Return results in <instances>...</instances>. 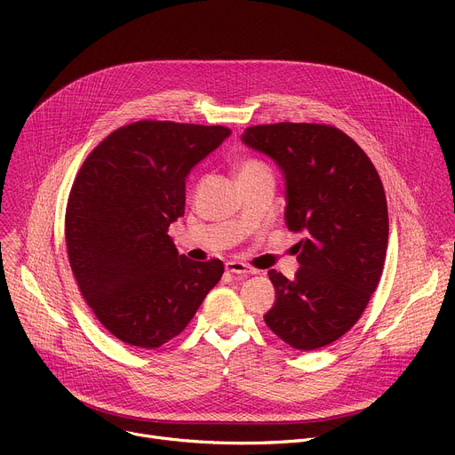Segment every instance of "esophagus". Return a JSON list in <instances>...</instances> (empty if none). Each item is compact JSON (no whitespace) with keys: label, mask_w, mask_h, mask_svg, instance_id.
I'll return each mask as SVG.
<instances>
[{"label":"esophagus","mask_w":455,"mask_h":455,"mask_svg":"<svg viewBox=\"0 0 455 455\" xmlns=\"http://www.w3.org/2000/svg\"><path fill=\"white\" fill-rule=\"evenodd\" d=\"M225 269H227V273H232V275H252L254 273L249 266L242 264V261H227Z\"/></svg>","instance_id":"34e87169"}]
</instances>
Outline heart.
<instances>
[{"mask_svg":"<svg viewBox=\"0 0 455 455\" xmlns=\"http://www.w3.org/2000/svg\"><path fill=\"white\" fill-rule=\"evenodd\" d=\"M259 167H264V165H261L259 162L249 160V162H245V164L242 165V170H240V173H243V172H251V170H259Z\"/></svg>","mask_w":455,"mask_h":455,"instance_id":"obj_1","label":"heart"}]
</instances>
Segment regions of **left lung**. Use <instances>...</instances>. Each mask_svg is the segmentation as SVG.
I'll list each match as a JSON object with an SVG mask.
<instances>
[{"mask_svg":"<svg viewBox=\"0 0 455 455\" xmlns=\"http://www.w3.org/2000/svg\"><path fill=\"white\" fill-rule=\"evenodd\" d=\"M242 141L280 167L285 225L302 234L295 278L269 271L276 300L266 324L297 350L326 347L362 317L384 271V186L363 149L336 127L256 125L245 129Z\"/></svg>","mask_w":455,"mask_h":455,"instance_id":"left-lung-1","label":"left lung"}]
</instances>
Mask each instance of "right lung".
I'll use <instances>...</instances> for the list:
<instances>
[{
  "mask_svg": "<svg viewBox=\"0 0 455 455\" xmlns=\"http://www.w3.org/2000/svg\"><path fill=\"white\" fill-rule=\"evenodd\" d=\"M228 136L221 125L136 122L107 136L79 170L66 206L69 266L119 341L162 347L221 280V259H188L167 228L184 215L186 177Z\"/></svg>",
  "mask_w": 455,
  "mask_h": 455,
  "instance_id": "1",
  "label": "right lung"
}]
</instances>
